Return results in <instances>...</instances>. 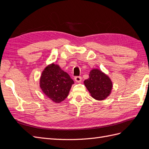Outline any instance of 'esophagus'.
Wrapping results in <instances>:
<instances>
[{
  "instance_id": "esophagus-1",
  "label": "esophagus",
  "mask_w": 149,
  "mask_h": 149,
  "mask_svg": "<svg viewBox=\"0 0 149 149\" xmlns=\"http://www.w3.org/2000/svg\"><path fill=\"white\" fill-rule=\"evenodd\" d=\"M81 79H82V78L81 77V76H75L74 77V80L76 81V82L77 83L81 82Z\"/></svg>"
}]
</instances>
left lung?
I'll return each mask as SVG.
<instances>
[{
  "label": "left lung",
  "instance_id": "left-lung-1",
  "mask_svg": "<svg viewBox=\"0 0 149 149\" xmlns=\"http://www.w3.org/2000/svg\"><path fill=\"white\" fill-rule=\"evenodd\" d=\"M84 85L92 97L97 100H102L109 95L112 88L110 78L99 70L94 69L89 78L84 81Z\"/></svg>",
  "mask_w": 149,
  "mask_h": 149
}]
</instances>
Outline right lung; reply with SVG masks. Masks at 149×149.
<instances>
[{"label": "right lung", "mask_w": 149, "mask_h": 149, "mask_svg": "<svg viewBox=\"0 0 149 149\" xmlns=\"http://www.w3.org/2000/svg\"><path fill=\"white\" fill-rule=\"evenodd\" d=\"M73 83L68 74L55 64L46 67L40 78V88L43 92L56 103L63 101L68 96Z\"/></svg>", "instance_id": "right-lung-1"}]
</instances>
